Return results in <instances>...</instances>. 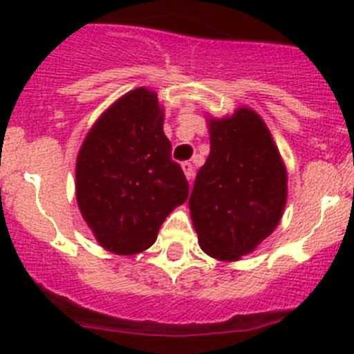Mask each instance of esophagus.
Returning <instances> with one entry per match:
<instances>
[{
	"instance_id": "obj_1",
	"label": "esophagus",
	"mask_w": 354,
	"mask_h": 354,
	"mask_svg": "<svg viewBox=\"0 0 354 354\" xmlns=\"http://www.w3.org/2000/svg\"><path fill=\"white\" fill-rule=\"evenodd\" d=\"M183 170H184V174H186V177H187V180H189V183H193V177H195V168H193V165L192 162H183Z\"/></svg>"
}]
</instances>
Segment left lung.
<instances>
[{
    "label": "left lung",
    "instance_id": "8db88e82",
    "mask_svg": "<svg viewBox=\"0 0 354 354\" xmlns=\"http://www.w3.org/2000/svg\"><path fill=\"white\" fill-rule=\"evenodd\" d=\"M211 154L198 170L189 209L207 255L237 261L282 218L287 174L270 131L255 111L211 120Z\"/></svg>",
    "mask_w": 354,
    "mask_h": 354
}]
</instances>
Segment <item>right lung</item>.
<instances>
[{
	"instance_id": "1",
	"label": "right lung",
	"mask_w": 354,
	"mask_h": 354,
	"mask_svg": "<svg viewBox=\"0 0 354 354\" xmlns=\"http://www.w3.org/2000/svg\"><path fill=\"white\" fill-rule=\"evenodd\" d=\"M189 193L162 133L158 95L136 88L118 99L84 138L76 196L84 221L109 252L133 255L154 245L171 209Z\"/></svg>"
}]
</instances>
